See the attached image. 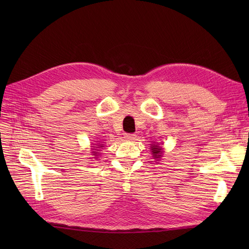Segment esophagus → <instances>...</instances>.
<instances>
[{
    "label": "esophagus",
    "instance_id": "34e87169",
    "mask_svg": "<svg viewBox=\"0 0 249 249\" xmlns=\"http://www.w3.org/2000/svg\"><path fill=\"white\" fill-rule=\"evenodd\" d=\"M124 138H125L126 140L132 141V140H134L135 138H136V135H135V134H130V133H127V134H124Z\"/></svg>",
    "mask_w": 249,
    "mask_h": 249
}]
</instances>
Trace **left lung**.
<instances>
[{
  "instance_id": "obj_1",
  "label": "left lung",
  "mask_w": 249,
  "mask_h": 249,
  "mask_svg": "<svg viewBox=\"0 0 249 249\" xmlns=\"http://www.w3.org/2000/svg\"><path fill=\"white\" fill-rule=\"evenodd\" d=\"M152 148V152H153V156H154V158L155 159H158V158H160L162 155V150H161V147L160 146H158L157 144H154L153 146H150Z\"/></svg>"
}]
</instances>
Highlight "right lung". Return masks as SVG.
<instances>
[{"instance_id": "obj_1", "label": "right lung", "mask_w": 249, "mask_h": 249, "mask_svg": "<svg viewBox=\"0 0 249 249\" xmlns=\"http://www.w3.org/2000/svg\"><path fill=\"white\" fill-rule=\"evenodd\" d=\"M101 146H103V144ZM97 152H99V150H97ZM97 152H92V154H97ZM94 156H96V155H94Z\"/></svg>"}]
</instances>
